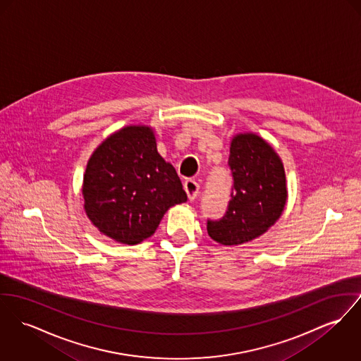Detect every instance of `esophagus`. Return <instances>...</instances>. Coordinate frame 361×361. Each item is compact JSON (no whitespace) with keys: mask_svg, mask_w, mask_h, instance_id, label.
Here are the masks:
<instances>
[{"mask_svg":"<svg viewBox=\"0 0 361 361\" xmlns=\"http://www.w3.org/2000/svg\"><path fill=\"white\" fill-rule=\"evenodd\" d=\"M184 190H185V192L188 195L190 200H194L195 197L197 196V192H199V184L192 178H190V180H187L184 183Z\"/></svg>","mask_w":361,"mask_h":361,"instance_id":"obj_1","label":"esophagus"}]
</instances>
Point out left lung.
I'll use <instances>...</instances> for the list:
<instances>
[{
    "instance_id": "8db88e82",
    "label": "left lung",
    "mask_w": 361,
    "mask_h": 361,
    "mask_svg": "<svg viewBox=\"0 0 361 361\" xmlns=\"http://www.w3.org/2000/svg\"><path fill=\"white\" fill-rule=\"evenodd\" d=\"M228 165L233 187L228 210L220 220H207V233L224 246H238L265 233L281 216L286 173L275 149L254 133L231 141Z\"/></svg>"
}]
</instances>
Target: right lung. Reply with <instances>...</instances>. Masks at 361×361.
<instances>
[{
    "instance_id": "add662e5",
    "label": "right lung",
    "mask_w": 361,
    "mask_h": 361,
    "mask_svg": "<svg viewBox=\"0 0 361 361\" xmlns=\"http://www.w3.org/2000/svg\"><path fill=\"white\" fill-rule=\"evenodd\" d=\"M82 195L92 224L123 245L152 236L167 210L187 202L176 169L159 155L152 128L144 125L125 126L94 149Z\"/></svg>"
}]
</instances>
